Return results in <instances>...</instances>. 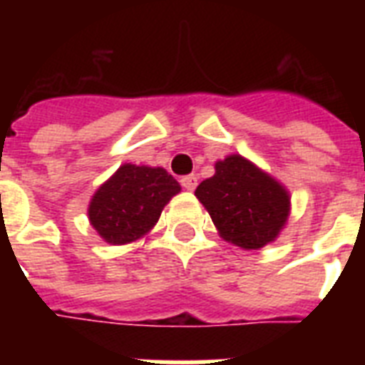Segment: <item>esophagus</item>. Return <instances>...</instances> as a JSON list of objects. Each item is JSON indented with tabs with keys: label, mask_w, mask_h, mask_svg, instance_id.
Returning <instances> with one entry per match:
<instances>
[{
	"label": "esophagus",
	"mask_w": 365,
	"mask_h": 365,
	"mask_svg": "<svg viewBox=\"0 0 365 365\" xmlns=\"http://www.w3.org/2000/svg\"><path fill=\"white\" fill-rule=\"evenodd\" d=\"M180 183H182L183 189H187V191H193V189L197 187V176H195V174L183 176L182 180H180Z\"/></svg>",
	"instance_id": "esophagus-1"
}]
</instances>
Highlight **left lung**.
I'll use <instances>...</instances> for the list:
<instances>
[{
  "instance_id": "left-lung-1",
  "label": "left lung",
  "mask_w": 365,
  "mask_h": 365,
  "mask_svg": "<svg viewBox=\"0 0 365 365\" xmlns=\"http://www.w3.org/2000/svg\"><path fill=\"white\" fill-rule=\"evenodd\" d=\"M195 195L223 239L240 248H263L288 220V191L240 155L217 160L216 174Z\"/></svg>"
}]
</instances>
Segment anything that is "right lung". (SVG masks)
Returning <instances> with one entry per match:
<instances>
[{
  "label": "right lung",
  "instance_id": "right-lung-1",
  "mask_svg": "<svg viewBox=\"0 0 365 365\" xmlns=\"http://www.w3.org/2000/svg\"><path fill=\"white\" fill-rule=\"evenodd\" d=\"M180 189L165 168L123 165L94 193L88 217L106 242H132L153 227Z\"/></svg>",
  "mask_w": 365,
  "mask_h": 365
}]
</instances>
